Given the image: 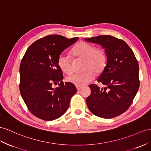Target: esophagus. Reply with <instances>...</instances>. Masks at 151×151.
Returning a JSON list of instances; mask_svg holds the SVG:
<instances>
[{"label": "esophagus", "mask_w": 151, "mask_h": 151, "mask_svg": "<svg viewBox=\"0 0 151 151\" xmlns=\"http://www.w3.org/2000/svg\"><path fill=\"white\" fill-rule=\"evenodd\" d=\"M82 88V87H78V86H76V88H77V91H80L81 88Z\"/></svg>", "instance_id": "obj_1"}]
</instances>
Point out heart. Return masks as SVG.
<instances>
[{
    "label": "heart",
    "instance_id": "heart-1",
    "mask_svg": "<svg viewBox=\"0 0 151 151\" xmlns=\"http://www.w3.org/2000/svg\"><path fill=\"white\" fill-rule=\"evenodd\" d=\"M72 54L76 58L84 59L83 68L86 70L82 73H75L68 77V82L76 86L83 87L89 83L95 77L93 71L96 73H101L106 66L107 56L105 50L96 48L92 44L81 42L73 48ZM58 64L66 74L72 73V60L67 54H60L58 59Z\"/></svg>",
    "mask_w": 151,
    "mask_h": 151
}]
</instances>
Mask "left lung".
<instances>
[{
    "label": "left lung",
    "instance_id": "8db88e82",
    "mask_svg": "<svg viewBox=\"0 0 151 151\" xmlns=\"http://www.w3.org/2000/svg\"><path fill=\"white\" fill-rule=\"evenodd\" d=\"M105 49L107 61L98 82L106 86L100 88L89 86L91 95L87 98L88 109L96 116L111 119L123 114L129 107L139 86L138 61L125 41L111 36L103 35L84 39Z\"/></svg>",
    "mask_w": 151,
    "mask_h": 151
}]
</instances>
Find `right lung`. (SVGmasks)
Returning <instances> with one entry per match:
<instances>
[{
    "mask_svg": "<svg viewBox=\"0 0 151 151\" xmlns=\"http://www.w3.org/2000/svg\"><path fill=\"white\" fill-rule=\"evenodd\" d=\"M78 40V37L68 39L49 35L36 41L27 50L20 66V91L29 111L36 117L53 121L68 109L77 90L74 84L63 82L58 59ZM58 83L59 87H52L53 83Z\"/></svg>",
    "mask_w": 151,
    "mask_h": 151,
    "instance_id": "1",
    "label": "right lung"
}]
</instances>
